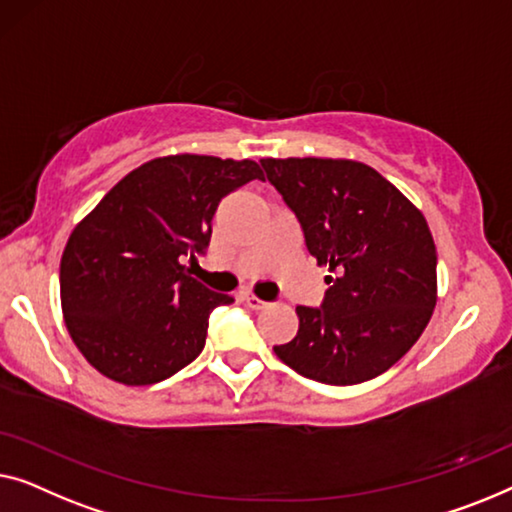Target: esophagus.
<instances>
[{
    "mask_svg": "<svg viewBox=\"0 0 512 512\" xmlns=\"http://www.w3.org/2000/svg\"><path fill=\"white\" fill-rule=\"evenodd\" d=\"M243 301H246V304H248L250 308H253V311H262V308H266V306H269V304H266V301H264V299H259V297H255V294H253V292H246V294H243Z\"/></svg>",
    "mask_w": 512,
    "mask_h": 512,
    "instance_id": "34e87169",
    "label": "esophagus"
}]
</instances>
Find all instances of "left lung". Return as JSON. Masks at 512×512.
<instances>
[{
  "mask_svg": "<svg viewBox=\"0 0 512 512\" xmlns=\"http://www.w3.org/2000/svg\"><path fill=\"white\" fill-rule=\"evenodd\" d=\"M259 162L297 213L308 253L334 273L322 308L297 306V336L273 352L318 383L380 376L413 348L438 299L436 243L422 211L364 162Z\"/></svg>",
  "mask_w": 512,
  "mask_h": 512,
  "instance_id": "left-lung-1",
  "label": "left lung"
}]
</instances>
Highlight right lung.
<instances>
[{"label": "right lung", "mask_w": 512, "mask_h": 512, "mask_svg": "<svg viewBox=\"0 0 512 512\" xmlns=\"http://www.w3.org/2000/svg\"><path fill=\"white\" fill-rule=\"evenodd\" d=\"M255 178L264 181L253 160L155 157L74 227L60 262L62 315L102 376L153 385L204 350L208 315L234 299L194 280L181 259L208 246L215 208Z\"/></svg>", "instance_id": "add662e5"}]
</instances>
